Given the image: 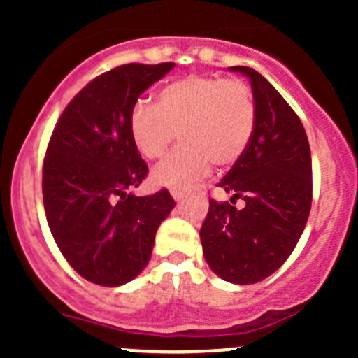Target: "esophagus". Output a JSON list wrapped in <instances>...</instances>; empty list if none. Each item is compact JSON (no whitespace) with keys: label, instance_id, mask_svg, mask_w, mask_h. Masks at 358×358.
Returning <instances> with one entry per match:
<instances>
[{"label":"esophagus","instance_id":"1","mask_svg":"<svg viewBox=\"0 0 358 358\" xmlns=\"http://www.w3.org/2000/svg\"><path fill=\"white\" fill-rule=\"evenodd\" d=\"M171 196H173V199H175V201H182L183 192H182V190H178V189H173Z\"/></svg>","mask_w":358,"mask_h":358}]
</instances>
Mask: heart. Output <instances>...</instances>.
Segmentation results:
<instances>
[{
    "mask_svg": "<svg viewBox=\"0 0 358 358\" xmlns=\"http://www.w3.org/2000/svg\"><path fill=\"white\" fill-rule=\"evenodd\" d=\"M256 124L251 90L239 79L189 76L162 86L156 106L138 100L129 110V133L143 157L159 159L180 138L185 143L154 169L159 185L182 189L232 166L246 152Z\"/></svg>",
    "mask_w": 358,
    "mask_h": 358,
    "instance_id": "1",
    "label": "heart"
}]
</instances>
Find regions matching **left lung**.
<instances>
[{"label": "left lung", "mask_w": 358, "mask_h": 358, "mask_svg": "<svg viewBox=\"0 0 358 358\" xmlns=\"http://www.w3.org/2000/svg\"><path fill=\"white\" fill-rule=\"evenodd\" d=\"M251 83L256 124L244 156L218 187L245 201L209 199L201 243L209 268L227 282L255 284L284 265L312 208V156L301 121L255 69L237 66Z\"/></svg>", "instance_id": "1"}]
</instances>
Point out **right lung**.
<instances>
[{
    "label": "right lung",
    "instance_id": "1",
    "mask_svg": "<svg viewBox=\"0 0 358 358\" xmlns=\"http://www.w3.org/2000/svg\"><path fill=\"white\" fill-rule=\"evenodd\" d=\"M173 62L126 64L85 86L60 115L43 164V202L57 246L81 277L103 287L135 279L175 201L166 189L138 197L145 161L129 110Z\"/></svg>",
    "mask_w": 358,
    "mask_h": 358
}]
</instances>
